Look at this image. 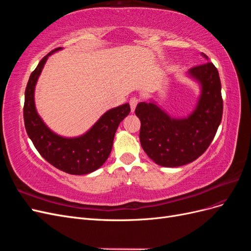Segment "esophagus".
Instances as JSON below:
<instances>
[{
	"label": "esophagus",
	"instance_id": "obj_1",
	"mask_svg": "<svg viewBox=\"0 0 251 251\" xmlns=\"http://www.w3.org/2000/svg\"><path fill=\"white\" fill-rule=\"evenodd\" d=\"M138 101H139V100L137 97H132L130 100V105H131V111L132 112L135 111V108H136V105H137Z\"/></svg>",
	"mask_w": 251,
	"mask_h": 251
}]
</instances>
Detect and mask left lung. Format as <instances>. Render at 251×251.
<instances>
[{
  "label": "left lung",
  "mask_w": 251,
  "mask_h": 251,
  "mask_svg": "<svg viewBox=\"0 0 251 251\" xmlns=\"http://www.w3.org/2000/svg\"><path fill=\"white\" fill-rule=\"evenodd\" d=\"M201 55L204 64L186 72L200 89L189 115L173 117L153 100L139 102L135 110L141 123L139 138L143 151L155 163L165 168H177L199 158L221 123L223 100L219 72L204 53Z\"/></svg>",
  "instance_id": "8db88e82"
}]
</instances>
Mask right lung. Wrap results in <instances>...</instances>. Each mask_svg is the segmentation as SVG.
<instances>
[{
	"instance_id": "right-lung-1",
	"label": "right lung",
	"mask_w": 251,
	"mask_h": 251,
	"mask_svg": "<svg viewBox=\"0 0 251 251\" xmlns=\"http://www.w3.org/2000/svg\"><path fill=\"white\" fill-rule=\"evenodd\" d=\"M62 49L56 48L48 53L30 75L25 91V127L29 138L45 160L65 173L87 175L107 161L117 127L131 109L130 104L124 103L108 110L86 133L75 137H65L53 132L37 113L34 92L48 57Z\"/></svg>"
}]
</instances>
